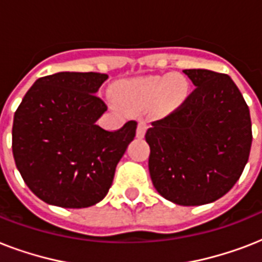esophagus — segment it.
Masks as SVG:
<instances>
[{
    "instance_id": "obj_1",
    "label": "esophagus",
    "mask_w": 262,
    "mask_h": 262,
    "mask_svg": "<svg viewBox=\"0 0 262 262\" xmlns=\"http://www.w3.org/2000/svg\"><path fill=\"white\" fill-rule=\"evenodd\" d=\"M147 129H148L147 121L140 119L139 125H137V137H139V139H143L144 136H145V132H147Z\"/></svg>"
}]
</instances>
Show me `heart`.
<instances>
[{
  "mask_svg": "<svg viewBox=\"0 0 262 262\" xmlns=\"http://www.w3.org/2000/svg\"><path fill=\"white\" fill-rule=\"evenodd\" d=\"M189 90V83L183 76H149L126 81L119 87V96L125 100H160L166 107H177Z\"/></svg>",
  "mask_w": 262,
  "mask_h": 262,
  "instance_id": "b5f03b06",
  "label": "heart"
}]
</instances>
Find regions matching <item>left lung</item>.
<instances>
[{"label":"left lung","mask_w":262,"mask_h":262,"mask_svg":"<svg viewBox=\"0 0 262 262\" xmlns=\"http://www.w3.org/2000/svg\"><path fill=\"white\" fill-rule=\"evenodd\" d=\"M195 90L145 133L148 167L160 195L178 205L223 197L239 179L252 147L250 111L231 77L185 69Z\"/></svg>","instance_id":"obj_1"}]
</instances>
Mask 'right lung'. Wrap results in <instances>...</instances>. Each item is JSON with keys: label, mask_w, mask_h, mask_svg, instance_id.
<instances>
[{"label": "right lung", "mask_w": 262, "mask_h": 262, "mask_svg": "<svg viewBox=\"0 0 262 262\" xmlns=\"http://www.w3.org/2000/svg\"><path fill=\"white\" fill-rule=\"evenodd\" d=\"M107 79L95 72L45 76L14 113V163L27 186L45 203L87 208L108 193L137 122L129 121L117 132L96 125L107 106L95 94Z\"/></svg>", "instance_id": "add662e5"}]
</instances>
